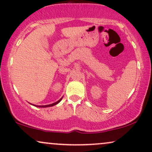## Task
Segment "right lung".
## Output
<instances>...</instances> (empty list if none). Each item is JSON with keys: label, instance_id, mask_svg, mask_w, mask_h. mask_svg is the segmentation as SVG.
<instances>
[{"label": "right lung", "instance_id": "add662e5", "mask_svg": "<svg viewBox=\"0 0 152 152\" xmlns=\"http://www.w3.org/2000/svg\"><path fill=\"white\" fill-rule=\"evenodd\" d=\"M62 98H61L60 99H59L58 101L56 102L55 103H53V104H48V105H43V106H36V107H53L54 106V105H56L57 104H58L59 102H60L61 100H62Z\"/></svg>", "mask_w": 152, "mask_h": 152}]
</instances>
